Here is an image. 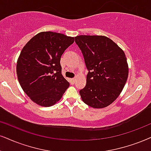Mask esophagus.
I'll return each mask as SVG.
<instances>
[{
    "instance_id": "34e87169",
    "label": "esophagus",
    "mask_w": 151,
    "mask_h": 151,
    "mask_svg": "<svg viewBox=\"0 0 151 151\" xmlns=\"http://www.w3.org/2000/svg\"><path fill=\"white\" fill-rule=\"evenodd\" d=\"M75 81H76V79H74V78L70 79V83H71L72 84H74V83H75Z\"/></svg>"
}]
</instances>
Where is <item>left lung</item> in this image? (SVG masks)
Segmentation results:
<instances>
[{
  "instance_id": "1",
  "label": "left lung",
  "mask_w": 151,
  "mask_h": 151,
  "mask_svg": "<svg viewBox=\"0 0 151 151\" xmlns=\"http://www.w3.org/2000/svg\"><path fill=\"white\" fill-rule=\"evenodd\" d=\"M88 73L86 85L79 91L83 102L94 109L110 105L123 91L129 68L123 49L103 35L75 37Z\"/></svg>"
}]
</instances>
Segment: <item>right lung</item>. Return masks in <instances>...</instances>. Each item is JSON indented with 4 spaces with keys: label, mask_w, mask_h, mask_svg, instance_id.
<instances>
[{
    "label": "right lung",
    "mask_w": 151,
    "mask_h": 151,
    "mask_svg": "<svg viewBox=\"0 0 151 151\" xmlns=\"http://www.w3.org/2000/svg\"><path fill=\"white\" fill-rule=\"evenodd\" d=\"M74 41L62 33L40 32L23 47L17 62V78L24 93L38 105H53L69 87L60 61Z\"/></svg>",
    "instance_id": "add662e5"
}]
</instances>
